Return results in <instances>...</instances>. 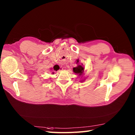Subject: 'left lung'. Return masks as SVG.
Here are the masks:
<instances>
[{"label": "left lung", "mask_w": 135, "mask_h": 135, "mask_svg": "<svg viewBox=\"0 0 135 135\" xmlns=\"http://www.w3.org/2000/svg\"><path fill=\"white\" fill-rule=\"evenodd\" d=\"M77 64L79 63V60H77ZM73 71L76 74H79V76H81L83 74V71H84V67H83L82 65H78L77 67H74L73 69Z\"/></svg>", "instance_id": "left-lung-1"}]
</instances>
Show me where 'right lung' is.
Segmentation results:
<instances>
[{"mask_svg":"<svg viewBox=\"0 0 135 135\" xmlns=\"http://www.w3.org/2000/svg\"><path fill=\"white\" fill-rule=\"evenodd\" d=\"M59 69V67H55V66H54V67H53V70H55V71H57V70H58Z\"/></svg>","mask_w":135,"mask_h":135,"instance_id":"1","label":"right lung"}]
</instances>
